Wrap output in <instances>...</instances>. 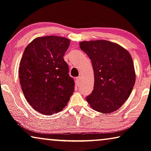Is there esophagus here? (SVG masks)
Returning <instances> with one entry per match:
<instances>
[{"instance_id":"1","label":"esophagus","mask_w":151,"mask_h":151,"mask_svg":"<svg viewBox=\"0 0 151 151\" xmlns=\"http://www.w3.org/2000/svg\"><path fill=\"white\" fill-rule=\"evenodd\" d=\"M81 82V78L80 76H78V77L76 78V85H79Z\"/></svg>"}]
</instances>
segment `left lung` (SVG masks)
<instances>
[{"mask_svg":"<svg viewBox=\"0 0 151 151\" xmlns=\"http://www.w3.org/2000/svg\"><path fill=\"white\" fill-rule=\"evenodd\" d=\"M80 47L89 57L94 70V89L86 100L101 113L116 111L128 99L135 83L130 54L119 45L106 40L82 42Z\"/></svg>","mask_w":151,"mask_h":151,"instance_id":"left-lung-1","label":"left lung"}]
</instances>
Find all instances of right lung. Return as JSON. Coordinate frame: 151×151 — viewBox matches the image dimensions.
<instances>
[{"instance_id":"1","label":"right lung","mask_w":151,"mask_h":151,"mask_svg":"<svg viewBox=\"0 0 151 151\" xmlns=\"http://www.w3.org/2000/svg\"><path fill=\"white\" fill-rule=\"evenodd\" d=\"M70 44L66 38L49 35L35 38L24 51L19 80L25 99L40 113L62 111L75 91L64 55Z\"/></svg>"}]
</instances>
